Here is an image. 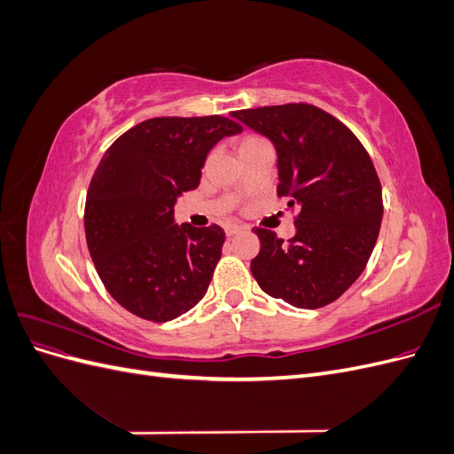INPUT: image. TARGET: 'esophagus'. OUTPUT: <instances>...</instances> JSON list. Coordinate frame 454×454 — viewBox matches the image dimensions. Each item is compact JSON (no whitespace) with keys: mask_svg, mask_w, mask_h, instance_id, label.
Wrapping results in <instances>:
<instances>
[{"mask_svg":"<svg viewBox=\"0 0 454 454\" xmlns=\"http://www.w3.org/2000/svg\"><path fill=\"white\" fill-rule=\"evenodd\" d=\"M246 227H242V225H237V223H227L225 225V235L231 239V237H235V235H239V232H242Z\"/></svg>","mask_w":454,"mask_h":454,"instance_id":"34e87169","label":"esophagus"}]
</instances>
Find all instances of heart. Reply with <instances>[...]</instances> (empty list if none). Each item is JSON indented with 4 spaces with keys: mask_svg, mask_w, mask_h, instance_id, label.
<instances>
[{
    "mask_svg": "<svg viewBox=\"0 0 454 454\" xmlns=\"http://www.w3.org/2000/svg\"><path fill=\"white\" fill-rule=\"evenodd\" d=\"M254 140H259V136H254V134H250V136H244L242 144H246V142H254Z\"/></svg>",
    "mask_w": 454,
    "mask_h": 454,
    "instance_id": "1",
    "label": "heart"
}]
</instances>
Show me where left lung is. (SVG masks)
Segmentation results:
<instances>
[{
  "mask_svg": "<svg viewBox=\"0 0 454 454\" xmlns=\"http://www.w3.org/2000/svg\"><path fill=\"white\" fill-rule=\"evenodd\" d=\"M274 144L278 197L295 215V237L255 227L259 287L297 309L333 303L364 272L380 231L382 189L362 142L339 119L297 102L232 112Z\"/></svg>",
  "mask_w": 454,
  "mask_h": 454,
  "instance_id": "left-lung-1",
  "label": "left lung"
}]
</instances>
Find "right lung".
Returning <instances> with one entry per match:
<instances>
[{"mask_svg": "<svg viewBox=\"0 0 454 454\" xmlns=\"http://www.w3.org/2000/svg\"><path fill=\"white\" fill-rule=\"evenodd\" d=\"M240 130L222 115L155 117L107 147L87 191L85 237L96 272L122 309L168 322L208 292L225 232L177 227L174 204L199 187L208 151Z\"/></svg>", "mask_w": 454, "mask_h": 454, "instance_id": "obj_1", "label": "right lung"}]
</instances>
